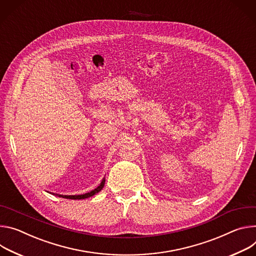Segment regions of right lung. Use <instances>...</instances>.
Instances as JSON below:
<instances>
[{
  "label": "right lung",
  "instance_id": "add662e5",
  "mask_svg": "<svg viewBox=\"0 0 256 256\" xmlns=\"http://www.w3.org/2000/svg\"><path fill=\"white\" fill-rule=\"evenodd\" d=\"M104 182H106V178H104L100 182V184L94 190H92L90 192L88 193H84V194H80V195H62V194H54V195H58L59 197H63V198H67V200H85V198H88L90 196H94V194L98 193L104 186Z\"/></svg>",
  "mask_w": 256,
  "mask_h": 256
}]
</instances>
